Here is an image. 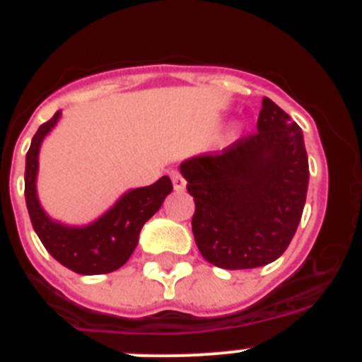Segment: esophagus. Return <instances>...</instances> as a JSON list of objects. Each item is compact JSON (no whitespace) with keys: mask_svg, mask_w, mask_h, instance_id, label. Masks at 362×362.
I'll return each mask as SVG.
<instances>
[{"mask_svg":"<svg viewBox=\"0 0 362 362\" xmlns=\"http://www.w3.org/2000/svg\"><path fill=\"white\" fill-rule=\"evenodd\" d=\"M170 177H172V185H174V188L177 192H183L185 188H187V181H185V177L181 174H179L177 170L172 172Z\"/></svg>","mask_w":362,"mask_h":362,"instance_id":"obj_1","label":"esophagus"}]
</instances>
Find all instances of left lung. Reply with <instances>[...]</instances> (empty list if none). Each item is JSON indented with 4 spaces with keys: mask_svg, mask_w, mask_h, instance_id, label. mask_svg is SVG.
<instances>
[{
    "mask_svg": "<svg viewBox=\"0 0 362 362\" xmlns=\"http://www.w3.org/2000/svg\"><path fill=\"white\" fill-rule=\"evenodd\" d=\"M179 170L196 203V245L214 267H264L288 248L305 209L308 156L299 124L272 99L263 98L257 132Z\"/></svg>",
    "mask_w": 362,
    "mask_h": 362,
    "instance_id": "obj_1",
    "label": "left lung"
}]
</instances>
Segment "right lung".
<instances>
[{
    "mask_svg": "<svg viewBox=\"0 0 362 362\" xmlns=\"http://www.w3.org/2000/svg\"><path fill=\"white\" fill-rule=\"evenodd\" d=\"M62 110L43 123L32 137L25 161V199L28 216L37 238L56 261L81 276L110 274L123 267L139 241V232L146 221L161 209L172 192V181L163 175L150 187L124 192L116 204L101 217L85 226H69L50 219L37 199L36 179L40 168V148L45 136L56 127Z\"/></svg>",
    "mask_w": 362,
    "mask_h": 362,
    "instance_id": "add662e5",
    "label": "right lung"
}]
</instances>
